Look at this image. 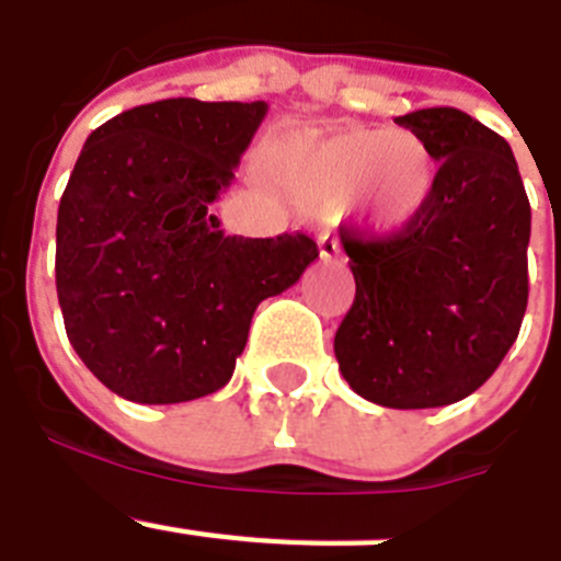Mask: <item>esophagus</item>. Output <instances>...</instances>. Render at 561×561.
I'll list each match as a JSON object with an SVG mask.
<instances>
[{
  "instance_id": "34e87169",
  "label": "esophagus",
  "mask_w": 561,
  "mask_h": 561,
  "mask_svg": "<svg viewBox=\"0 0 561 561\" xmlns=\"http://www.w3.org/2000/svg\"><path fill=\"white\" fill-rule=\"evenodd\" d=\"M318 256H321V262H337L341 260V243L330 234L318 237Z\"/></svg>"
}]
</instances>
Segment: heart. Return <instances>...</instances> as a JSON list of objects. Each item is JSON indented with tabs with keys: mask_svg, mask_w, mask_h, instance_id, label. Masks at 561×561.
Listing matches in <instances>:
<instances>
[{
	"mask_svg": "<svg viewBox=\"0 0 561 561\" xmlns=\"http://www.w3.org/2000/svg\"><path fill=\"white\" fill-rule=\"evenodd\" d=\"M438 164L405 130H346L305 150L290 170V193L312 211L360 209L375 234L391 237L425 218L438 193Z\"/></svg>",
	"mask_w": 561,
	"mask_h": 561,
	"instance_id": "obj_1",
	"label": "heart"
}]
</instances>
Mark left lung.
Masks as SVG:
<instances>
[{
  "label": "left lung",
  "mask_w": 561,
  "mask_h": 561,
  "mask_svg": "<svg viewBox=\"0 0 561 561\" xmlns=\"http://www.w3.org/2000/svg\"><path fill=\"white\" fill-rule=\"evenodd\" d=\"M438 161V193L413 229L341 243L355 301L335 332L343 380L382 408L463 400L501 366L528 305L531 206L503 136L458 108L397 117Z\"/></svg>",
  "instance_id": "obj_1"
}]
</instances>
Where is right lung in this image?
Instances as JSON below:
<instances>
[{
    "instance_id": "add662e5",
    "label": "right lung",
    "mask_w": 561,
    "mask_h": 561,
    "mask_svg": "<svg viewBox=\"0 0 561 561\" xmlns=\"http://www.w3.org/2000/svg\"><path fill=\"white\" fill-rule=\"evenodd\" d=\"M265 114V100H159L80 150L58 206L55 287L69 343L123 400L173 405L224 388L256 305L318 256L299 231L231 237L211 211Z\"/></svg>"
}]
</instances>
